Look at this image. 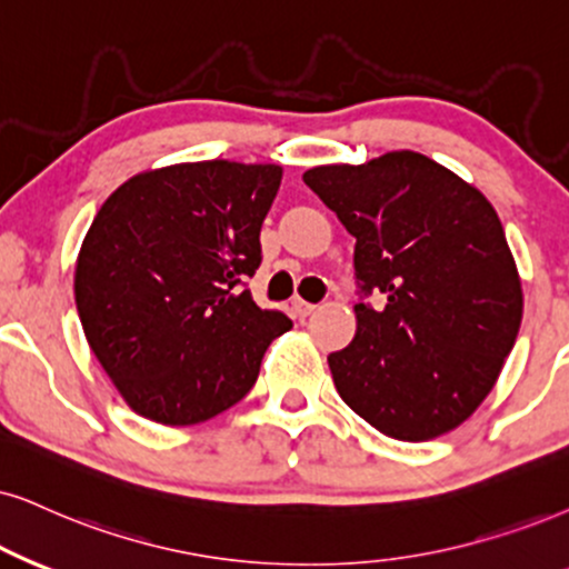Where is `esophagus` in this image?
Returning a JSON list of instances; mask_svg holds the SVG:
<instances>
[{
  "label": "esophagus",
  "mask_w": 569,
  "mask_h": 569,
  "mask_svg": "<svg viewBox=\"0 0 569 569\" xmlns=\"http://www.w3.org/2000/svg\"><path fill=\"white\" fill-rule=\"evenodd\" d=\"M318 309V305H312V301H305V299H291V312L293 318H309V315Z\"/></svg>",
  "instance_id": "esophagus-1"
}]
</instances>
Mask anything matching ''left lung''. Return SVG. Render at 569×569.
<instances>
[{"mask_svg": "<svg viewBox=\"0 0 569 569\" xmlns=\"http://www.w3.org/2000/svg\"><path fill=\"white\" fill-rule=\"evenodd\" d=\"M305 183L357 239V333L328 357L341 399L397 441L462 426L522 320L520 276L491 201L409 149L320 164ZM372 290L383 308L363 301Z\"/></svg>", "mask_w": 569, "mask_h": 569, "instance_id": "1", "label": "left lung"}]
</instances>
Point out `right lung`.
Instances as JSON below:
<instances>
[{
    "mask_svg": "<svg viewBox=\"0 0 569 569\" xmlns=\"http://www.w3.org/2000/svg\"><path fill=\"white\" fill-rule=\"evenodd\" d=\"M278 164L183 162L126 181L76 262L86 341L133 412L197 426L241 401L293 322L251 299Z\"/></svg>",
    "mask_w": 569,
    "mask_h": 569,
    "instance_id": "right-lung-1",
    "label": "right lung"
}]
</instances>
